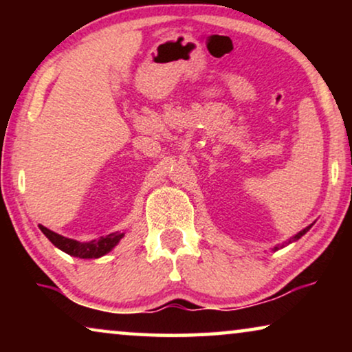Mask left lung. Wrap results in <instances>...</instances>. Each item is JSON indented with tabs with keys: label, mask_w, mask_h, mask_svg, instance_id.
<instances>
[{
	"label": "left lung",
	"mask_w": 352,
	"mask_h": 352,
	"mask_svg": "<svg viewBox=\"0 0 352 352\" xmlns=\"http://www.w3.org/2000/svg\"><path fill=\"white\" fill-rule=\"evenodd\" d=\"M312 226V224H311ZM311 226H307V228L306 229H302L301 230V232H298L296 235H295V237H293V239H290V240H288V243H292V242H295V240H298V239H301L302 237V235H305L306 232H307V230H309L311 229ZM282 247H283V245H282ZM280 247V248H282ZM274 250H278V247H276V248H274Z\"/></svg>",
	"instance_id": "left-lung-1"
}]
</instances>
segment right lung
<instances>
[{"mask_svg":"<svg viewBox=\"0 0 352 352\" xmlns=\"http://www.w3.org/2000/svg\"><path fill=\"white\" fill-rule=\"evenodd\" d=\"M40 229L41 232L51 240V243L54 245V247L62 250V252H65L67 254H70V256L81 258V259L104 256V254H107L110 250H113L115 245H117L124 235L122 232H113V234L105 235V237L81 243V242H76L74 239H67L64 235L52 232V230H50L41 224H40Z\"/></svg>","mask_w":352,"mask_h":352,"instance_id":"1","label":"right lung"}]
</instances>
